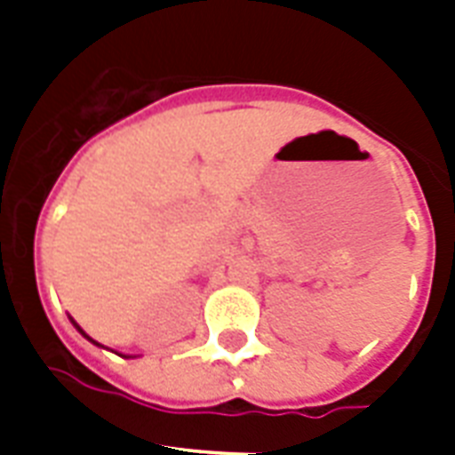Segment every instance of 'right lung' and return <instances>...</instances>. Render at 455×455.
Wrapping results in <instances>:
<instances>
[{
	"label": "right lung",
	"instance_id": "add662e5",
	"mask_svg": "<svg viewBox=\"0 0 455 455\" xmlns=\"http://www.w3.org/2000/svg\"><path fill=\"white\" fill-rule=\"evenodd\" d=\"M73 323H75V321H73ZM75 328L80 331V325H77V323H75ZM80 332H82V331H80ZM82 335H84V332H82ZM89 339H92V338H89ZM92 342H94V339H92ZM94 345H99V342H94Z\"/></svg>",
	"mask_w": 455,
	"mask_h": 455
}]
</instances>
